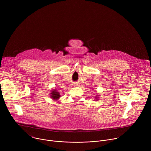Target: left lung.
Returning a JSON list of instances; mask_svg holds the SVG:
<instances>
[{
  "mask_svg": "<svg viewBox=\"0 0 151 151\" xmlns=\"http://www.w3.org/2000/svg\"><path fill=\"white\" fill-rule=\"evenodd\" d=\"M96 99H97V98H99V97H96Z\"/></svg>",
  "mask_w": 151,
  "mask_h": 151,
  "instance_id": "obj_1",
  "label": "left lung"
}]
</instances>
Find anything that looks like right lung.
Segmentation results:
<instances>
[{
  "label": "right lung",
  "instance_id": "right-lung-1",
  "mask_svg": "<svg viewBox=\"0 0 151 151\" xmlns=\"http://www.w3.org/2000/svg\"><path fill=\"white\" fill-rule=\"evenodd\" d=\"M50 94H51L50 96L53 100H57L60 97V94L58 92H57L56 90H53Z\"/></svg>",
  "mask_w": 151,
  "mask_h": 151
}]
</instances>
